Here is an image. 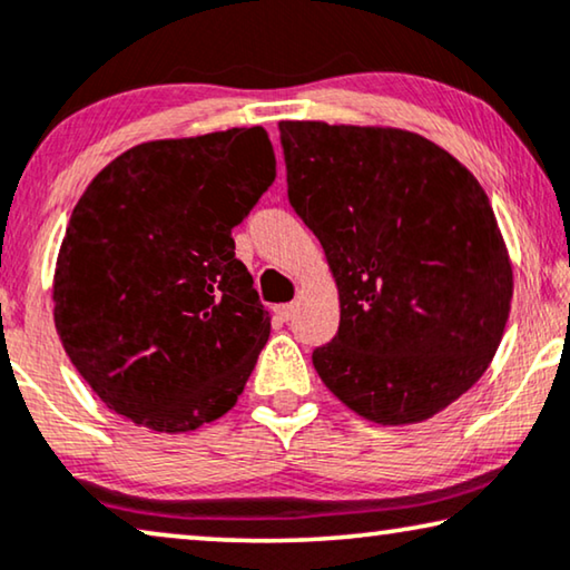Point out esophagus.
<instances>
[{"instance_id":"esophagus-1","label":"esophagus","mask_w":570,"mask_h":570,"mask_svg":"<svg viewBox=\"0 0 570 570\" xmlns=\"http://www.w3.org/2000/svg\"><path fill=\"white\" fill-rule=\"evenodd\" d=\"M275 313H277V318H283V321H291V318H293V313H295V305H293V303L277 305Z\"/></svg>"}]
</instances>
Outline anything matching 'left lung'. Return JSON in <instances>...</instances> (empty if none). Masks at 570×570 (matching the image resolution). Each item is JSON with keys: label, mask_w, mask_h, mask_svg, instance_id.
I'll use <instances>...</instances> for the list:
<instances>
[{"label": "left lung", "mask_w": 570, "mask_h": 570, "mask_svg": "<svg viewBox=\"0 0 570 570\" xmlns=\"http://www.w3.org/2000/svg\"><path fill=\"white\" fill-rule=\"evenodd\" d=\"M279 136L287 197L340 287V328L313 367L370 422H424L485 373L504 334L511 265L489 197L409 130L285 120Z\"/></svg>", "instance_id": "left-lung-1"}]
</instances>
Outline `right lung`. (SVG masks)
I'll list each match as a JSON object with an SVG mask.
<instances>
[{
  "mask_svg": "<svg viewBox=\"0 0 570 570\" xmlns=\"http://www.w3.org/2000/svg\"><path fill=\"white\" fill-rule=\"evenodd\" d=\"M277 177L265 128L128 148L92 179L53 277L56 332L115 414L156 432L224 416L269 336L230 230Z\"/></svg>",
  "mask_w": 570,
  "mask_h": 570,
  "instance_id": "1",
  "label": "right lung"
}]
</instances>
